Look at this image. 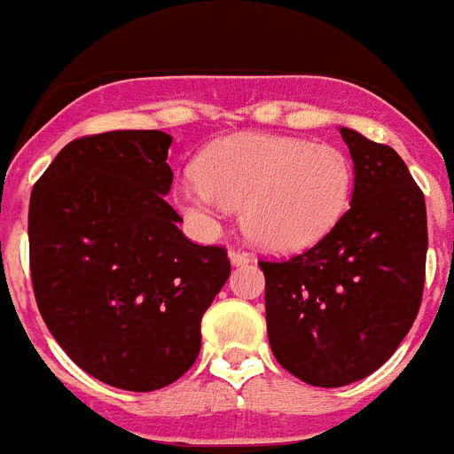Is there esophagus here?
Returning a JSON list of instances; mask_svg holds the SVG:
<instances>
[{"label":"esophagus","instance_id":"1","mask_svg":"<svg viewBox=\"0 0 454 454\" xmlns=\"http://www.w3.org/2000/svg\"><path fill=\"white\" fill-rule=\"evenodd\" d=\"M228 258H231L233 265H245V262H249V254L242 249H231L228 251Z\"/></svg>","mask_w":454,"mask_h":454}]
</instances>
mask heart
I'll list each match as a JSON object with an SVG mask.
<instances>
[{
	"mask_svg": "<svg viewBox=\"0 0 454 454\" xmlns=\"http://www.w3.org/2000/svg\"><path fill=\"white\" fill-rule=\"evenodd\" d=\"M175 198L186 216L212 223L239 207L247 238L268 251L311 247L339 223L353 196V163L334 145L274 133H235L209 145Z\"/></svg>",
	"mask_w": 454,
	"mask_h": 454,
	"instance_id": "obj_1",
	"label": "heart"
}]
</instances>
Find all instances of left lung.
I'll return each mask as SVG.
<instances>
[{
  "label": "left lung",
  "mask_w": 454,
  "mask_h": 454,
  "mask_svg": "<svg viewBox=\"0 0 454 454\" xmlns=\"http://www.w3.org/2000/svg\"><path fill=\"white\" fill-rule=\"evenodd\" d=\"M356 166L350 209L311 249L261 261L277 363L318 387L363 380L409 334L422 302L427 209L387 145L341 127Z\"/></svg>",
  "instance_id": "8db88e82"
}]
</instances>
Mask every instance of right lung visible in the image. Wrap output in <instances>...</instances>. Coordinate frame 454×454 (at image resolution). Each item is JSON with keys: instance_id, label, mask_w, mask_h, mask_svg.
Segmentation results:
<instances>
[{"instance_id": "obj_1", "label": "right lung", "mask_w": 454, "mask_h": 454, "mask_svg": "<svg viewBox=\"0 0 454 454\" xmlns=\"http://www.w3.org/2000/svg\"><path fill=\"white\" fill-rule=\"evenodd\" d=\"M163 131L71 140L29 198V268L57 344L94 379L131 392L196 363L200 321L231 277L223 247L186 239L166 203Z\"/></svg>"}]
</instances>
